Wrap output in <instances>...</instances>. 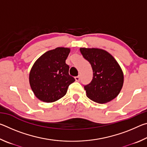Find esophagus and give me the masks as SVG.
Returning <instances> with one entry per match:
<instances>
[{"label":"esophagus","mask_w":147,"mask_h":147,"mask_svg":"<svg viewBox=\"0 0 147 147\" xmlns=\"http://www.w3.org/2000/svg\"><path fill=\"white\" fill-rule=\"evenodd\" d=\"M74 78H75V80L76 82H79L80 80V76H76Z\"/></svg>","instance_id":"obj_1"}]
</instances>
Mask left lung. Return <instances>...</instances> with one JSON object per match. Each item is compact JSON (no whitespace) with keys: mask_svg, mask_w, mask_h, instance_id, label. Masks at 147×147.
Wrapping results in <instances>:
<instances>
[{"mask_svg":"<svg viewBox=\"0 0 147 147\" xmlns=\"http://www.w3.org/2000/svg\"><path fill=\"white\" fill-rule=\"evenodd\" d=\"M80 51L93 69V79L84 86L87 96L99 104L112 100L120 93L124 82L123 71L117 61L102 49L80 48Z\"/></svg>","mask_w":147,"mask_h":147,"instance_id":"1","label":"left lung"}]
</instances>
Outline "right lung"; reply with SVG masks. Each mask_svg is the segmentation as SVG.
Segmentation results:
<instances>
[{
  "label": "right lung",
  "instance_id": "obj_1",
  "mask_svg": "<svg viewBox=\"0 0 147 147\" xmlns=\"http://www.w3.org/2000/svg\"><path fill=\"white\" fill-rule=\"evenodd\" d=\"M70 49L58 47L49 51L35 62L30 72V85L35 96L45 102H53L65 95L75 81L69 75L65 60Z\"/></svg>",
  "mask_w": 147,
  "mask_h": 147
}]
</instances>
